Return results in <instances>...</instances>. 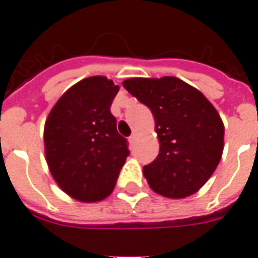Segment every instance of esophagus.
Wrapping results in <instances>:
<instances>
[{
  "instance_id": "obj_1",
  "label": "esophagus",
  "mask_w": 258,
  "mask_h": 258,
  "mask_svg": "<svg viewBox=\"0 0 258 258\" xmlns=\"http://www.w3.org/2000/svg\"><path fill=\"white\" fill-rule=\"evenodd\" d=\"M136 140H137V134L133 133V134H132V136H131V137H129V142H131V144L133 145L134 142H136Z\"/></svg>"
}]
</instances>
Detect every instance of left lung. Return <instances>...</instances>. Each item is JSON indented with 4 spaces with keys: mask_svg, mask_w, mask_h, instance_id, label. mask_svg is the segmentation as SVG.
Listing matches in <instances>:
<instances>
[{
    "mask_svg": "<svg viewBox=\"0 0 258 258\" xmlns=\"http://www.w3.org/2000/svg\"><path fill=\"white\" fill-rule=\"evenodd\" d=\"M122 86L154 117L159 153L142 170L150 188L169 199L198 192L224 149V124L216 108L199 89L174 76L132 78Z\"/></svg>",
    "mask_w": 258,
    "mask_h": 258,
    "instance_id": "8db88e82",
    "label": "left lung"
}]
</instances>
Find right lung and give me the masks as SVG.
Instances as JSON below:
<instances>
[{"label": "right lung", "instance_id": "add662e5", "mask_svg": "<svg viewBox=\"0 0 258 258\" xmlns=\"http://www.w3.org/2000/svg\"><path fill=\"white\" fill-rule=\"evenodd\" d=\"M120 87L91 76L66 91L44 122V157L63 192L83 203L109 197L129 150L110 105Z\"/></svg>", "mask_w": 258, "mask_h": 258}]
</instances>
